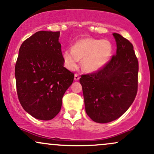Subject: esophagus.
I'll return each instance as SVG.
<instances>
[{
	"label": "esophagus",
	"mask_w": 154,
	"mask_h": 154,
	"mask_svg": "<svg viewBox=\"0 0 154 154\" xmlns=\"http://www.w3.org/2000/svg\"><path fill=\"white\" fill-rule=\"evenodd\" d=\"M79 79H80V76H79L77 74H74V80H76V81H77V80H78Z\"/></svg>",
	"instance_id": "obj_1"
}]
</instances>
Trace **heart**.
Instances as JSON below:
<instances>
[{"instance_id":"obj_1","label":"heart","mask_w":154,"mask_h":154,"mask_svg":"<svg viewBox=\"0 0 154 154\" xmlns=\"http://www.w3.org/2000/svg\"><path fill=\"white\" fill-rule=\"evenodd\" d=\"M113 47L108 40L92 38H83L77 40L72 48L62 53L65 66L69 70L77 68L82 60V66L88 72H95L104 67L110 60Z\"/></svg>"}]
</instances>
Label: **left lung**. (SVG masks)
Segmentation results:
<instances>
[{"label":"left lung","instance_id":"obj_1","mask_svg":"<svg viewBox=\"0 0 154 154\" xmlns=\"http://www.w3.org/2000/svg\"><path fill=\"white\" fill-rule=\"evenodd\" d=\"M113 35L115 55L97 72L80 79L86 114L98 123L120 117L131 106L138 88L139 63L134 46L119 34Z\"/></svg>","mask_w":154,"mask_h":154}]
</instances>
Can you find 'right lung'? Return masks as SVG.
Instances as JSON below:
<instances>
[{
    "label": "right lung",
    "instance_id": "right-lung-1",
    "mask_svg": "<svg viewBox=\"0 0 154 154\" xmlns=\"http://www.w3.org/2000/svg\"><path fill=\"white\" fill-rule=\"evenodd\" d=\"M60 32L40 31L23 41L15 64L19 101L27 113L40 120L55 117L74 74L63 66Z\"/></svg>",
    "mask_w": 154,
    "mask_h": 154
}]
</instances>
